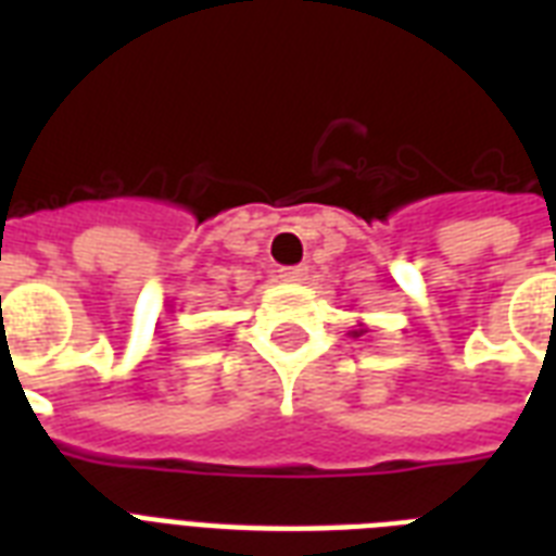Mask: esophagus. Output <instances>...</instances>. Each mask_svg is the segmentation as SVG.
<instances>
[{
    "instance_id": "34e87169",
    "label": "esophagus",
    "mask_w": 556,
    "mask_h": 556,
    "mask_svg": "<svg viewBox=\"0 0 556 556\" xmlns=\"http://www.w3.org/2000/svg\"><path fill=\"white\" fill-rule=\"evenodd\" d=\"M279 279L282 282H305L308 279V268L305 265H288V268H279Z\"/></svg>"
}]
</instances>
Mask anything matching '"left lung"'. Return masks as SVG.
<instances>
[{
    "label": "left lung",
    "mask_w": 556,
    "mask_h": 556,
    "mask_svg": "<svg viewBox=\"0 0 556 556\" xmlns=\"http://www.w3.org/2000/svg\"><path fill=\"white\" fill-rule=\"evenodd\" d=\"M355 334H361V331H355Z\"/></svg>",
    "instance_id": "1"
}]
</instances>
